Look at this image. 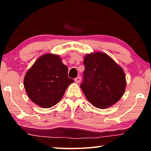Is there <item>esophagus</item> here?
Masks as SVG:
<instances>
[{
	"label": "esophagus",
	"mask_w": 151,
	"mask_h": 151,
	"mask_svg": "<svg viewBox=\"0 0 151 151\" xmlns=\"http://www.w3.org/2000/svg\"><path fill=\"white\" fill-rule=\"evenodd\" d=\"M81 81V76H78V77H76L75 79V81L76 82V83H79Z\"/></svg>",
	"instance_id": "esophagus-1"
}]
</instances>
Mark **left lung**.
Wrapping results in <instances>:
<instances>
[{
	"label": "left lung",
	"instance_id": "1",
	"mask_svg": "<svg viewBox=\"0 0 151 151\" xmlns=\"http://www.w3.org/2000/svg\"><path fill=\"white\" fill-rule=\"evenodd\" d=\"M81 88L94 106L106 109L118 102L124 93L126 77L122 68L103 52H93L84 58Z\"/></svg>",
	"mask_w": 151,
	"mask_h": 151
}]
</instances>
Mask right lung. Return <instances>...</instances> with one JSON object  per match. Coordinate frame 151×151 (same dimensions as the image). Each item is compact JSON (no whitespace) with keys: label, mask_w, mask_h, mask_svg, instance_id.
<instances>
[{"label":"right lung","mask_w":151,"mask_h":151,"mask_svg":"<svg viewBox=\"0 0 151 151\" xmlns=\"http://www.w3.org/2000/svg\"><path fill=\"white\" fill-rule=\"evenodd\" d=\"M74 82L68 77V68L57 55L41 56L27 71L24 86L33 103L50 108L63 98L66 88Z\"/></svg>","instance_id":"add662e5"}]
</instances>
